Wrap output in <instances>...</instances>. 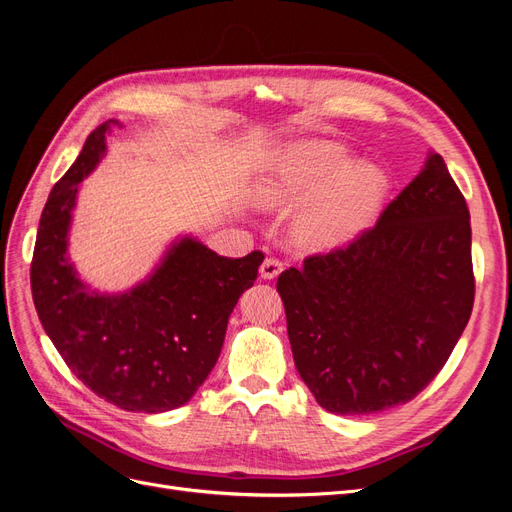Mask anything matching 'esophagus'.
Returning a JSON list of instances; mask_svg holds the SVG:
<instances>
[{
    "label": "esophagus",
    "mask_w": 512,
    "mask_h": 512,
    "mask_svg": "<svg viewBox=\"0 0 512 512\" xmlns=\"http://www.w3.org/2000/svg\"><path fill=\"white\" fill-rule=\"evenodd\" d=\"M282 271H284V262L277 256H267L265 260H262L260 275L265 277V280H275V277L280 275Z\"/></svg>",
    "instance_id": "34e87169"
}]
</instances>
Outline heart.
<instances>
[{"label":"heart","instance_id":"b5f03b06","mask_svg":"<svg viewBox=\"0 0 512 512\" xmlns=\"http://www.w3.org/2000/svg\"><path fill=\"white\" fill-rule=\"evenodd\" d=\"M348 166L346 153L331 143H301L282 153L265 194L273 203L309 196L294 220V232L307 245H337L363 230L378 213L386 177L371 164Z\"/></svg>","mask_w":512,"mask_h":512}]
</instances>
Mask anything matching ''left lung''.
I'll list each match as a JSON object with an SVG mask.
<instances>
[{"label": "left lung", "mask_w": 512, "mask_h": 512, "mask_svg": "<svg viewBox=\"0 0 512 512\" xmlns=\"http://www.w3.org/2000/svg\"><path fill=\"white\" fill-rule=\"evenodd\" d=\"M307 389L333 414L408 404L440 374L474 305L470 211L440 153L348 245L277 277Z\"/></svg>", "instance_id": "left-lung-1"}]
</instances>
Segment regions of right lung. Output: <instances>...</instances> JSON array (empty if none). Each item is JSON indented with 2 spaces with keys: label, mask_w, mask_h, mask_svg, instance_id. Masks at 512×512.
<instances>
[{
  "label": "right lung",
  "mask_w": 512,
  "mask_h": 512,
  "mask_svg": "<svg viewBox=\"0 0 512 512\" xmlns=\"http://www.w3.org/2000/svg\"><path fill=\"white\" fill-rule=\"evenodd\" d=\"M115 123H100L53 185L38 226L32 294L46 335L87 389L121 410L156 414L188 404L207 380L232 309L254 286L265 254L226 258L181 239L130 292H89L70 265L66 237L79 183L104 156Z\"/></svg>",
  "instance_id": "obj_1"
}]
</instances>
